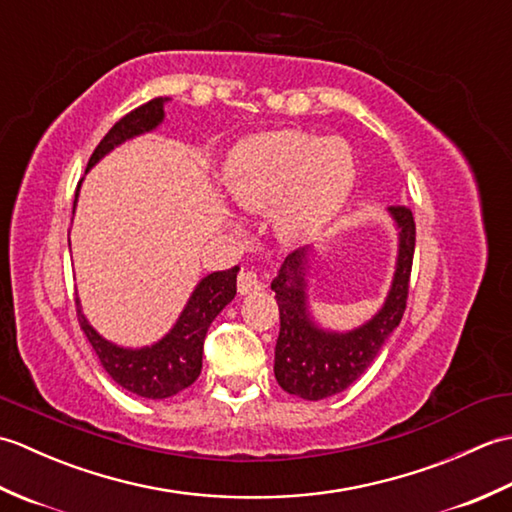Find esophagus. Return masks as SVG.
Returning <instances> with one entry per match:
<instances>
[{"label": "esophagus", "instance_id": "1", "mask_svg": "<svg viewBox=\"0 0 512 512\" xmlns=\"http://www.w3.org/2000/svg\"><path fill=\"white\" fill-rule=\"evenodd\" d=\"M266 284L259 275H255L253 270H242L237 277V290L239 295H250V292H257V290H264Z\"/></svg>", "mask_w": 512, "mask_h": 512}]
</instances>
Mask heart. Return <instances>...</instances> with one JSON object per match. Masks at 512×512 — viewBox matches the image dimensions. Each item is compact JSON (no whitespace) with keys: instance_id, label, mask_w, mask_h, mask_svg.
<instances>
[{"instance_id":"heart-1","label":"heart","mask_w":512,"mask_h":512,"mask_svg":"<svg viewBox=\"0 0 512 512\" xmlns=\"http://www.w3.org/2000/svg\"><path fill=\"white\" fill-rule=\"evenodd\" d=\"M356 180L350 145L299 129L262 134L237 151L224 187L246 211L275 206V226L288 242H308L341 213Z\"/></svg>"}]
</instances>
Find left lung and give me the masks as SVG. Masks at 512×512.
<instances>
[{"label":"left lung","instance_id":"8db88e82","mask_svg":"<svg viewBox=\"0 0 512 512\" xmlns=\"http://www.w3.org/2000/svg\"><path fill=\"white\" fill-rule=\"evenodd\" d=\"M387 215L398 233L394 277L372 319L352 330H332L314 319L310 306L314 246L286 257L270 288L279 306V339L275 345V378L279 387L303 400H323L341 394L383 350L400 325L407 306L409 275L416 248V224L405 206H389Z\"/></svg>","mask_w":512,"mask_h":512}]
</instances>
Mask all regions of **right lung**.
<instances>
[{"instance_id": "1", "label": "right lung", "mask_w": 512, "mask_h": 512, "mask_svg": "<svg viewBox=\"0 0 512 512\" xmlns=\"http://www.w3.org/2000/svg\"><path fill=\"white\" fill-rule=\"evenodd\" d=\"M165 103H169V99H154L121 118V121L107 132L99 147L94 149V154L88 162V171L94 165H99L110 151L127 143V140L158 129L162 121H165ZM81 182L79 187H76L72 213L76 211V202H79ZM237 273L239 266H233L228 270H215V273L202 277L198 284H195L191 297L187 299V306L180 312V317L171 325V330L151 345L125 347L105 339L103 334L94 330V325L81 310V301L76 299L81 330L88 336L92 350L99 356V363L116 385H121L123 389L132 391V394L140 398H171L180 394L182 389L193 385L195 378L200 376L202 345L206 330H209V325L213 323L217 314L235 299Z\"/></svg>"}]
</instances>
